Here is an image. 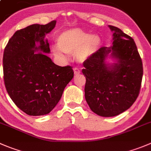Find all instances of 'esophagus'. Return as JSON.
I'll return each mask as SVG.
<instances>
[{
  "label": "esophagus",
  "mask_w": 151,
  "mask_h": 151,
  "mask_svg": "<svg viewBox=\"0 0 151 151\" xmlns=\"http://www.w3.org/2000/svg\"><path fill=\"white\" fill-rule=\"evenodd\" d=\"M73 71H74L75 75H78V74H79L80 73H81V71H80L79 69L77 68V67H75V68L73 69Z\"/></svg>",
  "instance_id": "1"
}]
</instances>
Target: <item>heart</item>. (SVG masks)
<instances>
[{"instance_id": "heart-1", "label": "heart", "mask_w": 151, "mask_h": 151, "mask_svg": "<svg viewBox=\"0 0 151 151\" xmlns=\"http://www.w3.org/2000/svg\"><path fill=\"white\" fill-rule=\"evenodd\" d=\"M58 49L55 53L58 56H64L62 51L68 54L76 53L77 60L84 62L93 57L99 50L101 38L97 35H90L81 29L75 28L63 32L57 38Z\"/></svg>"}]
</instances>
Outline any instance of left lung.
Here are the masks:
<instances>
[{"instance_id":"obj_1","label":"left lung","mask_w":151,"mask_h":151,"mask_svg":"<svg viewBox=\"0 0 151 151\" xmlns=\"http://www.w3.org/2000/svg\"><path fill=\"white\" fill-rule=\"evenodd\" d=\"M113 32V45L102 47L84 62L85 99L93 113L100 116H117L130 108L141 88L143 67L134 41L120 29L109 25ZM110 55L116 62L109 66Z\"/></svg>"}]
</instances>
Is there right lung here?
<instances>
[{
	"mask_svg": "<svg viewBox=\"0 0 151 151\" xmlns=\"http://www.w3.org/2000/svg\"><path fill=\"white\" fill-rule=\"evenodd\" d=\"M55 24L56 21H52L18 30L4 49L3 69L6 91L17 107L29 116L50 113L74 76L73 67L56 65L45 54L50 50L44 38Z\"/></svg>",
	"mask_w": 151,
	"mask_h": 151,
	"instance_id": "add662e5",
	"label": "right lung"
}]
</instances>
